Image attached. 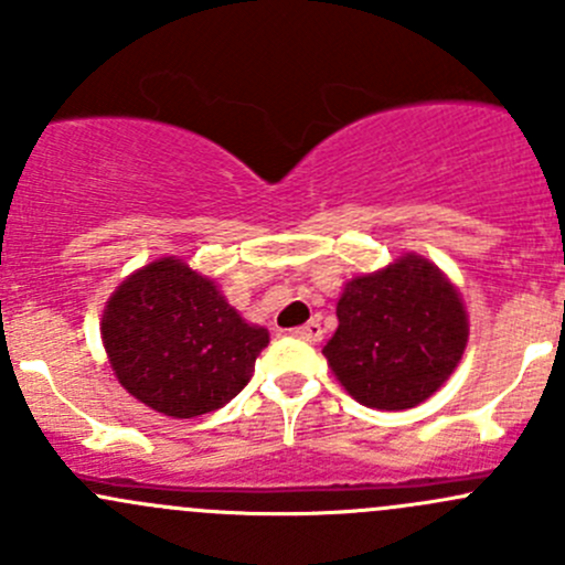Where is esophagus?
Listing matches in <instances>:
<instances>
[{"instance_id": "34e87169", "label": "esophagus", "mask_w": 565, "mask_h": 565, "mask_svg": "<svg viewBox=\"0 0 565 565\" xmlns=\"http://www.w3.org/2000/svg\"><path fill=\"white\" fill-rule=\"evenodd\" d=\"M322 324L317 322V319H311V322H306V324H300V328H295V335H298V339H303V341H309V344H317V341H322Z\"/></svg>"}]
</instances>
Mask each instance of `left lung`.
<instances>
[{"mask_svg":"<svg viewBox=\"0 0 565 565\" xmlns=\"http://www.w3.org/2000/svg\"><path fill=\"white\" fill-rule=\"evenodd\" d=\"M335 317L322 355L341 388L374 409L426 402L451 377L470 339L457 284L418 254L352 276Z\"/></svg>","mask_w":565,"mask_h":565,"instance_id":"8db88e82","label":"left lung"}]
</instances>
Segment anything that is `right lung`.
Instances as JSON below:
<instances>
[{"mask_svg":"<svg viewBox=\"0 0 565 565\" xmlns=\"http://www.w3.org/2000/svg\"><path fill=\"white\" fill-rule=\"evenodd\" d=\"M100 339L114 377L145 407L196 418L248 385L270 333L180 256L130 273L106 300Z\"/></svg>","mask_w":565,"mask_h":565,"instance_id":"1","label":"right lung"}]
</instances>
